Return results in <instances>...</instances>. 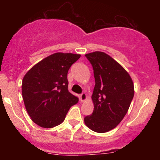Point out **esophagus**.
I'll return each mask as SVG.
<instances>
[{
    "mask_svg": "<svg viewBox=\"0 0 160 160\" xmlns=\"http://www.w3.org/2000/svg\"><path fill=\"white\" fill-rule=\"evenodd\" d=\"M80 101H81V102H85V101L86 100V98H87V96H86V93H82V94L80 95Z\"/></svg>",
    "mask_w": 160,
    "mask_h": 160,
    "instance_id": "1",
    "label": "esophagus"
}]
</instances>
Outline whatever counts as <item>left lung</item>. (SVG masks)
Segmentation results:
<instances>
[{
    "label": "left lung",
    "mask_w": 160,
    "mask_h": 160,
    "mask_svg": "<svg viewBox=\"0 0 160 160\" xmlns=\"http://www.w3.org/2000/svg\"><path fill=\"white\" fill-rule=\"evenodd\" d=\"M85 56L92 65L95 85L92 95L94 110L84 122L95 132H107L117 127L127 113L134 84L127 71L109 55L96 51Z\"/></svg>",
    "instance_id": "left-lung-1"
}]
</instances>
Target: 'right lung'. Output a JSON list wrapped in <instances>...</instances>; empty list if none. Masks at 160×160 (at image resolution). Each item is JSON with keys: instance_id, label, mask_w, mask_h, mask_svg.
Listing matches in <instances>:
<instances>
[{"instance_id": "obj_1", "label": "right lung", "mask_w": 160, "mask_h": 160, "mask_svg": "<svg viewBox=\"0 0 160 160\" xmlns=\"http://www.w3.org/2000/svg\"><path fill=\"white\" fill-rule=\"evenodd\" d=\"M80 54L56 52L37 63L24 76L22 94L25 109L34 123L53 128L65 120L78 98L68 89V72Z\"/></svg>"}]
</instances>
